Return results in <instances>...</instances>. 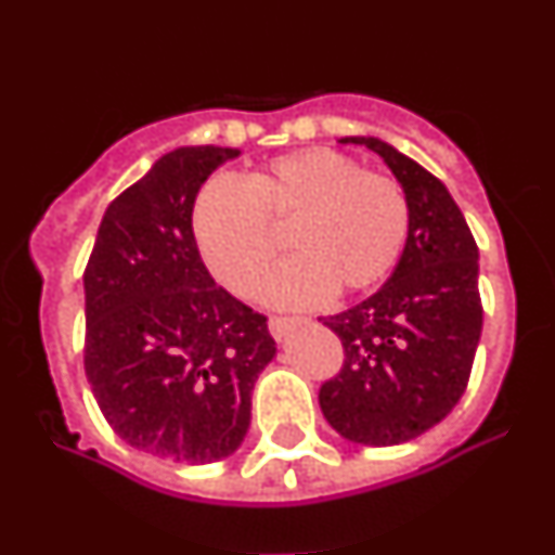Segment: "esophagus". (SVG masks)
Listing matches in <instances>:
<instances>
[{
  "instance_id": "obj_1",
  "label": "esophagus",
  "mask_w": 555,
  "mask_h": 555,
  "mask_svg": "<svg viewBox=\"0 0 555 555\" xmlns=\"http://www.w3.org/2000/svg\"><path fill=\"white\" fill-rule=\"evenodd\" d=\"M302 317H269V333H272L274 338H283L288 333V327L300 325Z\"/></svg>"
}]
</instances>
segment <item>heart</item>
Listing matches in <instances>:
<instances>
[{"mask_svg":"<svg viewBox=\"0 0 555 555\" xmlns=\"http://www.w3.org/2000/svg\"><path fill=\"white\" fill-rule=\"evenodd\" d=\"M292 230L300 258L272 274L267 297L311 306L331 288L356 294L377 286L397 267L411 230L405 189L366 171L327 146L288 152L244 183L210 180L191 208V235L208 272L228 292L255 297L281 249L274 233Z\"/></svg>","mask_w":555,"mask_h":555,"instance_id":"1","label":"heart"}]
</instances>
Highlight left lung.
Returning <instances> with one entry per match:
<instances>
[{"label": "left lung", "mask_w": 555, "mask_h": 555, "mask_svg": "<svg viewBox=\"0 0 555 555\" xmlns=\"http://www.w3.org/2000/svg\"><path fill=\"white\" fill-rule=\"evenodd\" d=\"M386 160L405 189L411 230L389 281L364 302L325 317L345 347L320 409L358 444H400L455 409L469 384L483 327L478 244L450 191L386 141L352 135Z\"/></svg>", "instance_id": "obj_1"}]
</instances>
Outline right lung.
Returning a JSON list of instances; mask_svg holds the SVG:
<instances>
[{"mask_svg":"<svg viewBox=\"0 0 555 555\" xmlns=\"http://www.w3.org/2000/svg\"><path fill=\"white\" fill-rule=\"evenodd\" d=\"M238 150L180 146L107 205L88 258L82 364L130 448L208 464L238 450L255 380L274 358L267 317L214 283L191 235L205 180Z\"/></svg>","mask_w":555,"mask_h":555,"instance_id":"obj_1","label":"right lung"}]
</instances>
